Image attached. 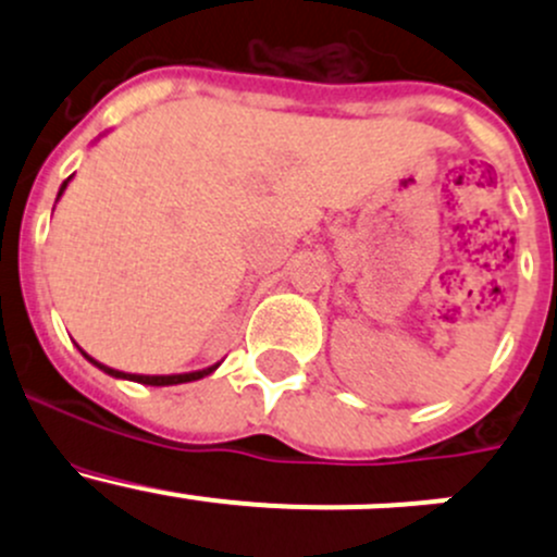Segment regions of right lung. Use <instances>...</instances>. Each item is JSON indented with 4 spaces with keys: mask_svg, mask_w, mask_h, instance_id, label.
Segmentation results:
<instances>
[{
    "mask_svg": "<svg viewBox=\"0 0 557 557\" xmlns=\"http://www.w3.org/2000/svg\"><path fill=\"white\" fill-rule=\"evenodd\" d=\"M70 180H72V177H66L64 183H61L59 196H55V201L61 199V194H64V190H66V185H70ZM77 350H81V347H77ZM81 352H83V358H86V361H91L94 367L102 369V372L110 374V377L132 380V383H143V385H180V383H194V380L207 377V374H212L218 367H221V361H218V363H212V367H207V369H196V372H183V374H128V372H117V369H112V367H104V363H99L97 358L88 356L86 350H81Z\"/></svg>",
    "mask_w": 557,
    "mask_h": 557,
    "instance_id": "1",
    "label": "right lung"
}]
</instances>
